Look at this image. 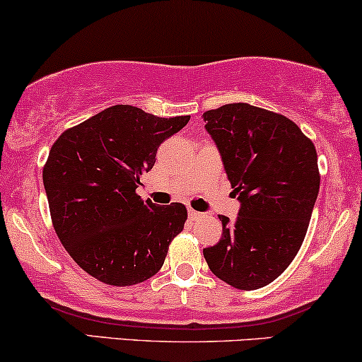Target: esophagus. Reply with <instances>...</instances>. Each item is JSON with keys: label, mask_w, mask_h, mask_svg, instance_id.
<instances>
[{"label": "esophagus", "mask_w": 362, "mask_h": 362, "mask_svg": "<svg viewBox=\"0 0 362 362\" xmlns=\"http://www.w3.org/2000/svg\"><path fill=\"white\" fill-rule=\"evenodd\" d=\"M188 215H189V218L191 220H198V218H202L203 216V213H199V211H194V209H188Z\"/></svg>", "instance_id": "1"}]
</instances>
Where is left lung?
<instances>
[{"mask_svg":"<svg viewBox=\"0 0 362 362\" xmlns=\"http://www.w3.org/2000/svg\"><path fill=\"white\" fill-rule=\"evenodd\" d=\"M203 120L240 202L236 220L220 216L221 240L203 255L231 287H265L305 238L320 185L317 153L296 122L260 107L226 104Z\"/></svg>","mask_w":362,"mask_h":362,"instance_id":"left-lung-1","label":"left lung"}]
</instances>
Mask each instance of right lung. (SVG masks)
<instances>
[{
	"label": "right lung",
	"mask_w": 362,
	"mask_h": 362,
	"mask_svg": "<svg viewBox=\"0 0 362 362\" xmlns=\"http://www.w3.org/2000/svg\"><path fill=\"white\" fill-rule=\"evenodd\" d=\"M189 115L156 117L114 105L65 131L52 146L43 186L58 238L75 263L100 282L127 287L163 267L185 228L186 206L142 202L136 189L156 163L160 142Z\"/></svg>",
	"instance_id": "add662e5"
}]
</instances>
